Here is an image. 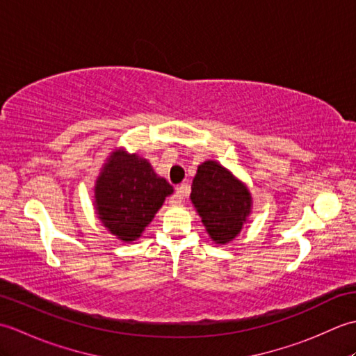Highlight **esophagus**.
Masks as SVG:
<instances>
[{"mask_svg":"<svg viewBox=\"0 0 356 356\" xmlns=\"http://www.w3.org/2000/svg\"><path fill=\"white\" fill-rule=\"evenodd\" d=\"M182 202H184V188L179 186L177 190H176V193L171 195L170 203H171V205H180V203H182Z\"/></svg>","mask_w":356,"mask_h":356,"instance_id":"obj_1","label":"esophagus"}]
</instances>
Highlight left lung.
Listing matches in <instances>:
<instances>
[{"mask_svg":"<svg viewBox=\"0 0 356 356\" xmlns=\"http://www.w3.org/2000/svg\"><path fill=\"white\" fill-rule=\"evenodd\" d=\"M190 197L217 245L229 243L238 236L252 208L246 185L216 161L199 165Z\"/></svg>","mask_w":356,"mask_h":356,"instance_id":"obj_1","label":"left lung"}]
</instances>
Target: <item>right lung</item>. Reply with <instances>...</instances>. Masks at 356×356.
Here are the masks:
<instances>
[{
  "instance_id": "right-lung-1",
  "label": "right lung",
  "mask_w": 356,
  "mask_h": 356,
  "mask_svg": "<svg viewBox=\"0 0 356 356\" xmlns=\"http://www.w3.org/2000/svg\"><path fill=\"white\" fill-rule=\"evenodd\" d=\"M170 194L172 186L147 159L119 148L96 179L95 208L105 228L128 243L140 237Z\"/></svg>"
}]
</instances>
